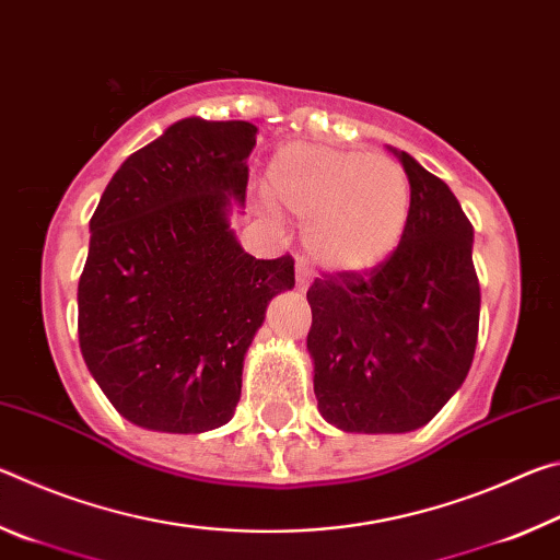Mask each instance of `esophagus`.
<instances>
[{
  "label": "esophagus",
  "mask_w": 560,
  "mask_h": 560,
  "mask_svg": "<svg viewBox=\"0 0 560 560\" xmlns=\"http://www.w3.org/2000/svg\"><path fill=\"white\" fill-rule=\"evenodd\" d=\"M308 281H311L308 261L303 259V257H296V287H299V291H306L308 289Z\"/></svg>",
  "instance_id": "esophagus-1"
}]
</instances>
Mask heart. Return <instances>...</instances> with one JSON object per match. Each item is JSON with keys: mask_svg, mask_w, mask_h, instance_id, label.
Masks as SVG:
<instances>
[{"mask_svg": "<svg viewBox=\"0 0 560 560\" xmlns=\"http://www.w3.org/2000/svg\"><path fill=\"white\" fill-rule=\"evenodd\" d=\"M267 192L303 222L311 259L330 271H368L400 246L412 212L405 167L320 143H289L273 153Z\"/></svg>", "mask_w": 560, "mask_h": 560, "instance_id": "1", "label": "heart"}]
</instances>
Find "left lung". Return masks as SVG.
I'll return each mask as SVG.
<instances>
[{"mask_svg":"<svg viewBox=\"0 0 560 560\" xmlns=\"http://www.w3.org/2000/svg\"><path fill=\"white\" fill-rule=\"evenodd\" d=\"M390 150L412 189L400 246L371 271L326 273L306 293L318 412L343 432L428 424L462 387L477 348L474 226L438 175Z\"/></svg>","mask_w":560,"mask_h":560,"instance_id":"1","label":"left lung"}]
</instances>
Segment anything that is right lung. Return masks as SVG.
<instances>
[{
	"mask_svg": "<svg viewBox=\"0 0 560 560\" xmlns=\"http://www.w3.org/2000/svg\"><path fill=\"white\" fill-rule=\"evenodd\" d=\"M257 126L185 118L132 153L91 217L79 343L132 424L197 434L232 420L242 368L293 259H257L230 226Z\"/></svg>",
	"mask_w": 560,
	"mask_h": 560,
	"instance_id": "obj_1",
	"label": "right lung"
}]
</instances>
